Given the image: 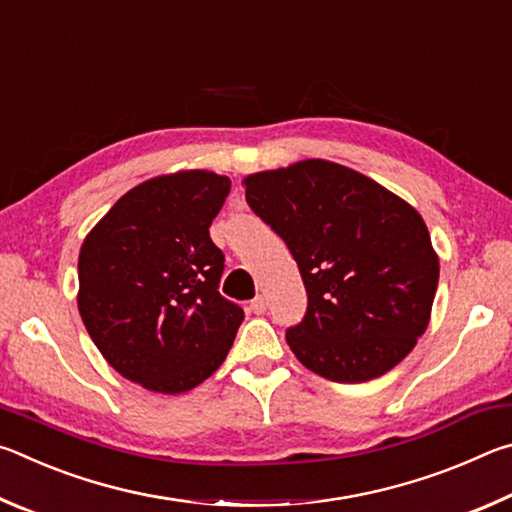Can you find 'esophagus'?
Returning <instances> with one entry per match:
<instances>
[{
  "label": "esophagus",
  "instance_id": "obj_1",
  "mask_svg": "<svg viewBox=\"0 0 512 512\" xmlns=\"http://www.w3.org/2000/svg\"><path fill=\"white\" fill-rule=\"evenodd\" d=\"M248 309L250 311H253V314H264V311H266V300L262 298V296H257V298H253V300H250V305H248Z\"/></svg>",
  "mask_w": 512,
  "mask_h": 512
}]
</instances>
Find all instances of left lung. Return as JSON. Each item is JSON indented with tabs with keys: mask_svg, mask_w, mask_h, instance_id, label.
I'll return each instance as SVG.
<instances>
[{
	"mask_svg": "<svg viewBox=\"0 0 512 512\" xmlns=\"http://www.w3.org/2000/svg\"><path fill=\"white\" fill-rule=\"evenodd\" d=\"M246 203L298 262L307 314L287 329L302 366L339 384L395 368L429 325L438 255L422 216L363 173L327 160L259 171Z\"/></svg>",
	"mask_w": 512,
	"mask_h": 512,
	"instance_id": "obj_1",
	"label": "left lung"
}]
</instances>
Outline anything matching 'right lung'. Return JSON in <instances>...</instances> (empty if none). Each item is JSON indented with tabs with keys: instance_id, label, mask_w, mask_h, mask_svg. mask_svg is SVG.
<instances>
[{
	"instance_id": "obj_1",
	"label": "right lung",
	"mask_w": 512,
	"mask_h": 512,
	"mask_svg": "<svg viewBox=\"0 0 512 512\" xmlns=\"http://www.w3.org/2000/svg\"><path fill=\"white\" fill-rule=\"evenodd\" d=\"M230 178L194 169L133 187L85 237L79 311L121 377L153 393L192 391L221 366L244 309L219 293L210 239Z\"/></svg>"
}]
</instances>
